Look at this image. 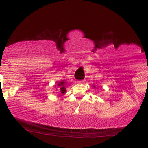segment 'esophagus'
Segmentation results:
<instances>
[{"label":"esophagus","instance_id":"esophagus-1","mask_svg":"<svg viewBox=\"0 0 148 148\" xmlns=\"http://www.w3.org/2000/svg\"><path fill=\"white\" fill-rule=\"evenodd\" d=\"M79 83H84L85 82V80H82V81H80V82H78Z\"/></svg>","mask_w":148,"mask_h":148}]
</instances>
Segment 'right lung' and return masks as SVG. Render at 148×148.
<instances>
[{
	"instance_id": "obj_1",
	"label": "right lung",
	"mask_w": 148,
	"mask_h": 148,
	"mask_svg": "<svg viewBox=\"0 0 148 148\" xmlns=\"http://www.w3.org/2000/svg\"><path fill=\"white\" fill-rule=\"evenodd\" d=\"M66 82H64V81H61V82H59L58 83V84H57V87H58V90L61 91V92L62 94H64L65 92H66V88H65V87H66Z\"/></svg>"
}]
</instances>
